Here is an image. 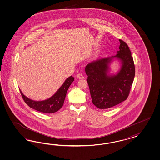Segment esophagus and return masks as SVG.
<instances>
[{
  "label": "esophagus",
  "instance_id": "esophagus-1",
  "mask_svg": "<svg viewBox=\"0 0 160 160\" xmlns=\"http://www.w3.org/2000/svg\"><path fill=\"white\" fill-rule=\"evenodd\" d=\"M77 78H79V79H82V78H84V76H83V75H82V73H78L77 75Z\"/></svg>",
  "mask_w": 160,
  "mask_h": 160
}]
</instances>
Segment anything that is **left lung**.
<instances>
[{"instance_id":"obj_1","label":"left lung","mask_w":160,"mask_h":160,"mask_svg":"<svg viewBox=\"0 0 160 160\" xmlns=\"http://www.w3.org/2000/svg\"><path fill=\"white\" fill-rule=\"evenodd\" d=\"M121 43L117 55L98 58L85 67V73L92 103L100 109H107L128 98L135 76V66L126 43ZM114 59L121 64L116 74L109 73V65Z\"/></svg>"}]
</instances>
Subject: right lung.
Masks as SVG:
<instances>
[{
    "mask_svg": "<svg viewBox=\"0 0 160 160\" xmlns=\"http://www.w3.org/2000/svg\"><path fill=\"white\" fill-rule=\"evenodd\" d=\"M73 81L74 78L72 77V76L69 77L53 96L48 99L42 101H35L30 99L23 95L20 89L19 90L23 99L30 108L41 112L50 114L57 112L62 107L68 89Z\"/></svg>",
    "mask_w": 160,
    "mask_h": 160,
    "instance_id": "right-lung-1",
    "label": "right lung"
}]
</instances>
